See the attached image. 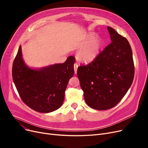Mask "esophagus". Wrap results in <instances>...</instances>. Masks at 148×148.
Masks as SVG:
<instances>
[{"label":"esophagus","instance_id":"esophagus-1","mask_svg":"<svg viewBox=\"0 0 148 148\" xmlns=\"http://www.w3.org/2000/svg\"><path fill=\"white\" fill-rule=\"evenodd\" d=\"M77 68H78V65H77V64H74V68L75 74H77Z\"/></svg>","mask_w":148,"mask_h":148}]
</instances>
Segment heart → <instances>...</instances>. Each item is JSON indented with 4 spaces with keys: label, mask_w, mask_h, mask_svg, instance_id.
<instances>
[{
    "label": "heart",
    "mask_w": 148,
    "mask_h": 148,
    "mask_svg": "<svg viewBox=\"0 0 148 148\" xmlns=\"http://www.w3.org/2000/svg\"><path fill=\"white\" fill-rule=\"evenodd\" d=\"M94 38V34H88L83 38L79 44L80 49L78 52V58L84 63H90L94 60L99 54L101 42L98 39L93 40Z\"/></svg>",
    "instance_id": "b5f03b06"
}]
</instances>
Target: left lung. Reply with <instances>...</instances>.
<instances>
[{
	"label": "left lung",
	"instance_id": "obj_1",
	"mask_svg": "<svg viewBox=\"0 0 148 148\" xmlns=\"http://www.w3.org/2000/svg\"><path fill=\"white\" fill-rule=\"evenodd\" d=\"M112 42L90 64L77 69V76L86 104L106 110L117 105L133 82V53L127 39L107 27Z\"/></svg>",
	"mask_w": 148,
	"mask_h": 148
}]
</instances>
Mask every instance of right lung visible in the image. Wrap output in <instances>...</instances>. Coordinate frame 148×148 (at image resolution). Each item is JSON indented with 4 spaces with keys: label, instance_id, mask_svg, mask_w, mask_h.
Returning a JSON list of instances; mask_svg holds the SVG:
<instances>
[{
    "label": "right lung",
    "instance_id": "right-lung-1",
    "mask_svg": "<svg viewBox=\"0 0 148 148\" xmlns=\"http://www.w3.org/2000/svg\"><path fill=\"white\" fill-rule=\"evenodd\" d=\"M75 58L69 56L63 64L39 69L25 64L20 46L12 69V79L19 95L28 107L40 113H50L62 105L65 91L74 74Z\"/></svg>",
    "mask_w": 148,
    "mask_h": 148
}]
</instances>
